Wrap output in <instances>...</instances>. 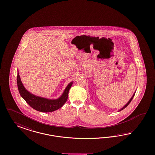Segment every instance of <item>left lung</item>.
Segmentation results:
<instances>
[{
  "instance_id": "obj_1",
  "label": "left lung",
  "mask_w": 155,
  "mask_h": 155,
  "mask_svg": "<svg viewBox=\"0 0 155 155\" xmlns=\"http://www.w3.org/2000/svg\"><path fill=\"white\" fill-rule=\"evenodd\" d=\"M135 93H134V94H133V95H132V97L131 98V99H130V101H128V103H127V104H126V105H125V106H124V107H123V108H121V109H120V110H119V111H121V110H123V109H124V108H126V107H127V106H128V104H130V102H131L132 99H133V98H134V95H135Z\"/></svg>"
}]
</instances>
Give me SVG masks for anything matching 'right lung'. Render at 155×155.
Here are the masks:
<instances>
[{
  "label": "right lung",
  "mask_w": 155,
  "mask_h": 155,
  "mask_svg": "<svg viewBox=\"0 0 155 155\" xmlns=\"http://www.w3.org/2000/svg\"><path fill=\"white\" fill-rule=\"evenodd\" d=\"M17 84L20 95L31 107L38 111L49 113L61 108L65 104L68 99L69 91L73 84V82H71L68 84L63 94L60 98L57 99H49L42 98L29 93L27 90L25 89L22 84L19 76V72L17 75Z\"/></svg>",
  "instance_id": "add662e5"
}]
</instances>
